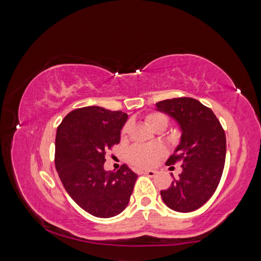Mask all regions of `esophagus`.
<instances>
[{
	"label": "esophagus",
	"instance_id": "1",
	"mask_svg": "<svg viewBox=\"0 0 261 261\" xmlns=\"http://www.w3.org/2000/svg\"><path fill=\"white\" fill-rule=\"evenodd\" d=\"M144 174H146L147 176H149V177H154V176H156L157 172L154 171V170H145Z\"/></svg>",
	"mask_w": 261,
	"mask_h": 261
}]
</instances>
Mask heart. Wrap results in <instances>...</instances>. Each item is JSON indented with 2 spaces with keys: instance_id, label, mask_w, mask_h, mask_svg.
Returning a JSON list of instances; mask_svg holds the SVG:
<instances>
[{
  "instance_id": "1",
  "label": "heart",
  "mask_w": 261,
  "mask_h": 261,
  "mask_svg": "<svg viewBox=\"0 0 261 261\" xmlns=\"http://www.w3.org/2000/svg\"><path fill=\"white\" fill-rule=\"evenodd\" d=\"M146 124L155 129L158 125H167V117L162 113H150L146 116ZM129 131V124H125L121 135L124 137ZM165 152L161 145H136L127 151V161L138 167H149Z\"/></svg>"
}]
</instances>
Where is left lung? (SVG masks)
Here are the masks:
<instances>
[{
    "instance_id": "obj_1",
    "label": "left lung",
    "mask_w": 261,
    "mask_h": 261,
    "mask_svg": "<svg viewBox=\"0 0 261 261\" xmlns=\"http://www.w3.org/2000/svg\"><path fill=\"white\" fill-rule=\"evenodd\" d=\"M157 111L174 119L181 127V141L166 162H180L182 172L171 187L161 191L165 205L178 213H190L206 203L223 174L226 156L225 132L209 107L190 97L165 99Z\"/></svg>"
}]
</instances>
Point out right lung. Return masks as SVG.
Instances as JSON below:
<instances>
[{
  "label": "right lung",
  "mask_w": 261,
  "mask_h": 261,
  "mask_svg": "<svg viewBox=\"0 0 261 261\" xmlns=\"http://www.w3.org/2000/svg\"><path fill=\"white\" fill-rule=\"evenodd\" d=\"M127 114L99 106L73 110L58 126L55 167L73 201L90 215L110 218L129 203L138 175L125 164L105 171L106 150L120 142Z\"/></svg>",
  "instance_id": "1"
}]
</instances>
